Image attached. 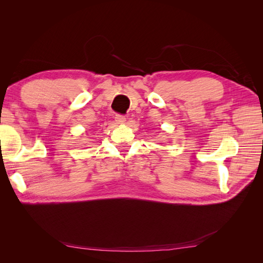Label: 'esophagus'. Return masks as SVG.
Returning a JSON list of instances; mask_svg holds the SVG:
<instances>
[{
  "label": "esophagus",
  "instance_id": "obj_1",
  "mask_svg": "<svg viewBox=\"0 0 263 263\" xmlns=\"http://www.w3.org/2000/svg\"><path fill=\"white\" fill-rule=\"evenodd\" d=\"M115 122L117 124H124L126 122V117L124 115H121V114H117L115 116Z\"/></svg>",
  "mask_w": 263,
  "mask_h": 263
}]
</instances>
